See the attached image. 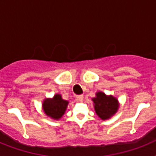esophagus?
<instances>
[{"label": "esophagus", "instance_id": "34e87169", "mask_svg": "<svg viewBox=\"0 0 156 156\" xmlns=\"http://www.w3.org/2000/svg\"><path fill=\"white\" fill-rule=\"evenodd\" d=\"M76 100H78V101H82V100H83V95H76Z\"/></svg>", "mask_w": 156, "mask_h": 156}]
</instances>
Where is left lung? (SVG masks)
<instances>
[{
	"label": "left lung",
	"mask_w": 156,
	"mask_h": 156,
	"mask_svg": "<svg viewBox=\"0 0 156 156\" xmlns=\"http://www.w3.org/2000/svg\"><path fill=\"white\" fill-rule=\"evenodd\" d=\"M95 95L92 99L95 112L100 119L108 120L118 110V100L112 95H107L101 91L96 93Z\"/></svg>",
	"instance_id": "obj_1"
}]
</instances>
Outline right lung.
Listing matches in <instances>:
<instances>
[{
  "label": "right lung",
  "instance_id": "right-lung-1",
  "mask_svg": "<svg viewBox=\"0 0 156 156\" xmlns=\"http://www.w3.org/2000/svg\"><path fill=\"white\" fill-rule=\"evenodd\" d=\"M68 104L69 101L63 100L61 95L56 94L53 98H47L43 101V110L48 116L59 120L65 114Z\"/></svg>",
  "mask_w": 156,
  "mask_h": 156
}]
</instances>
